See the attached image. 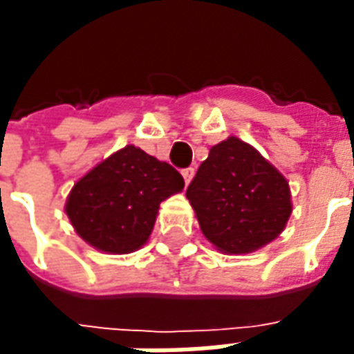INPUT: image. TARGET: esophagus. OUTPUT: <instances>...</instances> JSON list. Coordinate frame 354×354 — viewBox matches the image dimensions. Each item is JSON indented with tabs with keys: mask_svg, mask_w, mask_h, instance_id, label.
Segmentation results:
<instances>
[{
	"mask_svg": "<svg viewBox=\"0 0 354 354\" xmlns=\"http://www.w3.org/2000/svg\"><path fill=\"white\" fill-rule=\"evenodd\" d=\"M182 176H184L185 184H189L193 180V176H195V169H193V167H187V169L182 170Z\"/></svg>",
	"mask_w": 354,
	"mask_h": 354,
	"instance_id": "34e87169",
	"label": "esophagus"
}]
</instances>
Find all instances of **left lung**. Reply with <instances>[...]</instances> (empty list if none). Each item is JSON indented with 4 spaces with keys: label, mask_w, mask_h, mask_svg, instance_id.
Returning <instances> with one entry per match:
<instances>
[{
    "label": "left lung",
    "mask_w": 354,
    "mask_h": 354,
    "mask_svg": "<svg viewBox=\"0 0 354 354\" xmlns=\"http://www.w3.org/2000/svg\"><path fill=\"white\" fill-rule=\"evenodd\" d=\"M203 235L223 254H248L279 237L292 214L288 180L237 136L210 147L187 185Z\"/></svg>",
    "instance_id": "obj_1"
}]
</instances>
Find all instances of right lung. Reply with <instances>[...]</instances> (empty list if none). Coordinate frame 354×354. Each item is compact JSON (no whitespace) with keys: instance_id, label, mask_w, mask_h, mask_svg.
I'll return each instance as SVG.
<instances>
[{"instance_id":"right-lung-1","label":"right lung","mask_w":354,"mask_h":354,"mask_svg":"<svg viewBox=\"0 0 354 354\" xmlns=\"http://www.w3.org/2000/svg\"><path fill=\"white\" fill-rule=\"evenodd\" d=\"M184 189L169 162L124 146L75 182L66 214L85 243L108 254H129L147 243L159 205Z\"/></svg>"}]
</instances>
